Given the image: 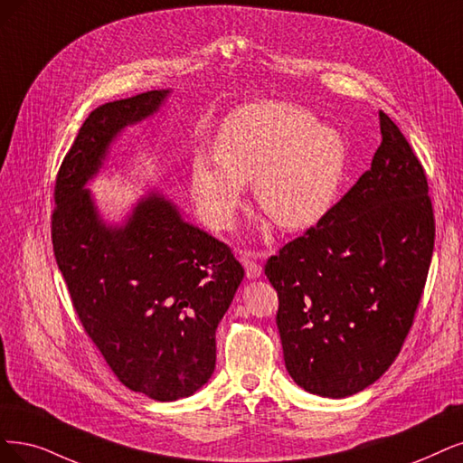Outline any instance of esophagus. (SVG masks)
<instances>
[{"mask_svg": "<svg viewBox=\"0 0 463 463\" xmlns=\"http://www.w3.org/2000/svg\"><path fill=\"white\" fill-rule=\"evenodd\" d=\"M265 258V253H253V251H242L241 253V261L246 269V277L248 279H260L263 275V267H261V260Z\"/></svg>", "mask_w": 463, "mask_h": 463, "instance_id": "obj_1", "label": "esophagus"}]
</instances>
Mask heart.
<instances>
[{"instance_id": "b5f03b06", "label": "heart", "mask_w": 463, "mask_h": 463, "mask_svg": "<svg viewBox=\"0 0 463 463\" xmlns=\"http://www.w3.org/2000/svg\"><path fill=\"white\" fill-rule=\"evenodd\" d=\"M345 167L347 143L339 129L289 102H253L222 122L217 152H194L191 193L203 221L227 229L244 184L255 181L260 210L284 231H305L330 212Z\"/></svg>"}]
</instances>
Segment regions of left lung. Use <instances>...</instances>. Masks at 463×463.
Wrapping results in <instances>:
<instances>
[{"label":"left lung","mask_w":463,"mask_h":463,"mask_svg":"<svg viewBox=\"0 0 463 463\" xmlns=\"http://www.w3.org/2000/svg\"><path fill=\"white\" fill-rule=\"evenodd\" d=\"M380 128L372 167L317 227L265 265L279 294L286 370L326 399L366 389L395 361L433 255L425 171L385 112Z\"/></svg>","instance_id":"8db88e82"}]
</instances>
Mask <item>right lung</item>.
<instances>
[{"instance_id": "add662e5", "label": "right lung", "mask_w": 463, "mask_h": 463, "mask_svg": "<svg viewBox=\"0 0 463 463\" xmlns=\"http://www.w3.org/2000/svg\"><path fill=\"white\" fill-rule=\"evenodd\" d=\"M171 90L95 109L62 160L51 222L55 260L74 309L116 378L171 402L191 397L215 370V330L244 279L217 238L184 221L160 188L110 221L88 184L128 128L156 114Z\"/></svg>"}]
</instances>
